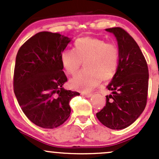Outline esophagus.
Returning a JSON list of instances; mask_svg holds the SVG:
<instances>
[{
    "label": "esophagus",
    "mask_w": 159,
    "mask_h": 159,
    "mask_svg": "<svg viewBox=\"0 0 159 159\" xmlns=\"http://www.w3.org/2000/svg\"><path fill=\"white\" fill-rule=\"evenodd\" d=\"M81 94H82L83 96H85V97L87 98H90L91 95H92V94H91V93H81Z\"/></svg>",
    "instance_id": "34e87169"
}]
</instances>
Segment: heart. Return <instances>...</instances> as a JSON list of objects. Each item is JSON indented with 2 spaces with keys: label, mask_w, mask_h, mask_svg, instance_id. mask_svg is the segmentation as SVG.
I'll return each instance as SVG.
<instances>
[{
  "label": "heart",
  "mask_w": 159,
  "mask_h": 159,
  "mask_svg": "<svg viewBox=\"0 0 159 159\" xmlns=\"http://www.w3.org/2000/svg\"><path fill=\"white\" fill-rule=\"evenodd\" d=\"M62 67L68 75H75L84 62V70L70 80L71 89L88 92L103 81L116 75L119 52L117 46L103 39L83 37L75 41L73 51L66 50L60 57Z\"/></svg>",
  "instance_id": "heart-1"
}]
</instances>
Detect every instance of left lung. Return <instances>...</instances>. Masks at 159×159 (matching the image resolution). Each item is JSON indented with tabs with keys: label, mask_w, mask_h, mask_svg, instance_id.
I'll return each mask as SVG.
<instances>
[{
	"label": "left lung",
	"mask_w": 159,
	"mask_h": 159,
	"mask_svg": "<svg viewBox=\"0 0 159 159\" xmlns=\"http://www.w3.org/2000/svg\"><path fill=\"white\" fill-rule=\"evenodd\" d=\"M106 30L116 37L119 60L116 75L107 86L112 94L106 96L105 106L96 116L106 127L119 130L131 125L146 106L148 68L140 48L126 30Z\"/></svg>",
	"instance_id": "obj_1"
}]
</instances>
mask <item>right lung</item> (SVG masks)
Segmentation results:
<instances>
[{
    "label": "right lung",
    "instance_id": "1",
    "mask_svg": "<svg viewBox=\"0 0 159 159\" xmlns=\"http://www.w3.org/2000/svg\"><path fill=\"white\" fill-rule=\"evenodd\" d=\"M69 42L58 33L39 32L16 56L14 94L27 118L44 129L61 125L70 116V101L80 94L62 88L68 78L60 57Z\"/></svg>",
    "mask_w": 159,
    "mask_h": 159
}]
</instances>
